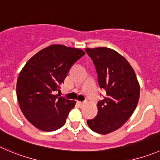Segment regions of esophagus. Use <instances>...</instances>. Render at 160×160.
Wrapping results in <instances>:
<instances>
[{"label": "esophagus", "mask_w": 160, "mask_h": 160, "mask_svg": "<svg viewBox=\"0 0 160 160\" xmlns=\"http://www.w3.org/2000/svg\"><path fill=\"white\" fill-rule=\"evenodd\" d=\"M77 104H78V105H79V106H82V105H84V104H85V102L77 101Z\"/></svg>", "instance_id": "34e87169"}]
</instances>
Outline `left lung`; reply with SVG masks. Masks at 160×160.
Masks as SVG:
<instances>
[{
	"mask_svg": "<svg viewBox=\"0 0 160 160\" xmlns=\"http://www.w3.org/2000/svg\"><path fill=\"white\" fill-rule=\"evenodd\" d=\"M96 66L100 87L106 97L97 103V116L87 120L92 131L108 134L126 123L134 112L140 97V85L125 57L107 47L86 48Z\"/></svg>",
	"mask_w": 160,
	"mask_h": 160,
	"instance_id": "1",
	"label": "left lung"
}]
</instances>
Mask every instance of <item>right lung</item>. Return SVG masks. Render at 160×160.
<instances>
[{"label": "right lung", "instance_id": "right-lung-1", "mask_svg": "<svg viewBox=\"0 0 160 160\" xmlns=\"http://www.w3.org/2000/svg\"><path fill=\"white\" fill-rule=\"evenodd\" d=\"M86 54L83 50L63 45H51L33 56L19 74L16 92L24 116L42 131H54L66 122L76 102L60 97L70 69Z\"/></svg>", "mask_w": 160, "mask_h": 160}]
</instances>
